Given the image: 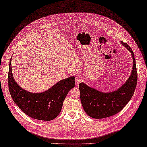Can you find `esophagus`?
<instances>
[{
    "instance_id": "34e87169",
    "label": "esophagus",
    "mask_w": 147,
    "mask_h": 147,
    "mask_svg": "<svg viewBox=\"0 0 147 147\" xmlns=\"http://www.w3.org/2000/svg\"><path fill=\"white\" fill-rule=\"evenodd\" d=\"M82 79L81 78H80V77H76V79H75V82H76V85H79L81 82H82Z\"/></svg>"
}]
</instances>
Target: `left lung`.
Returning a JSON list of instances; mask_svg holds the SVG:
<instances>
[{
    "mask_svg": "<svg viewBox=\"0 0 147 147\" xmlns=\"http://www.w3.org/2000/svg\"><path fill=\"white\" fill-rule=\"evenodd\" d=\"M121 43L131 53L133 58L132 71L126 82L116 90L110 92H102L83 82L79 85L81 104L85 113L91 117L102 119L116 115L133 96L138 80L134 54L127 43L121 41Z\"/></svg>",
    "mask_w": 147,
    "mask_h": 147,
    "instance_id": "8db88e82",
    "label": "left lung"
}]
</instances>
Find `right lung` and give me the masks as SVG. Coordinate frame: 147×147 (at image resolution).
I'll list each match as a JSON object with an SVG mask.
<instances>
[{"mask_svg":"<svg viewBox=\"0 0 147 147\" xmlns=\"http://www.w3.org/2000/svg\"><path fill=\"white\" fill-rule=\"evenodd\" d=\"M11 58L8 73V86L13 100L26 115L37 120L50 121L61 113L63 102L69 90L75 86V78L59 81L42 93H31L16 82L12 73Z\"/></svg>","mask_w":147,"mask_h":147,"instance_id":"1","label":"right lung"}]
</instances>
